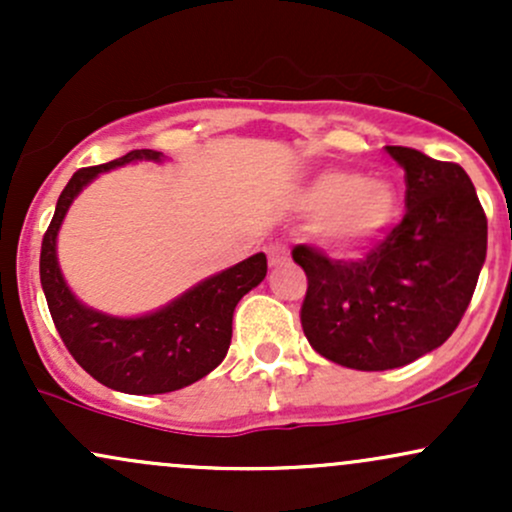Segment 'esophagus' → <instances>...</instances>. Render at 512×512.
Listing matches in <instances>:
<instances>
[{"label":"esophagus","instance_id":"34e87169","mask_svg":"<svg viewBox=\"0 0 512 512\" xmlns=\"http://www.w3.org/2000/svg\"><path fill=\"white\" fill-rule=\"evenodd\" d=\"M267 257H269V264L272 267H279V264H284L289 260V248H286L284 243H272L267 248Z\"/></svg>","mask_w":512,"mask_h":512}]
</instances>
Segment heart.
<instances>
[{
  "label": "heart",
  "mask_w": 512,
  "mask_h": 512,
  "mask_svg": "<svg viewBox=\"0 0 512 512\" xmlns=\"http://www.w3.org/2000/svg\"><path fill=\"white\" fill-rule=\"evenodd\" d=\"M305 209L325 216L320 233L327 248L354 252L390 226L397 195L385 180H361L346 170H330L310 185Z\"/></svg>",
  "instance_id": "1"
}]
</instances>
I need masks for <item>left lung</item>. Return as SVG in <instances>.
<instances>
[{
    "instance_id": "left-lung-1",
    "label": "left lung",
    "mask_w": 512,
    "mask_h": 512,
    "mask_svg": "<svg viewBox=\"0 0 512 512\" xmlns=\"http://www.w3.org/2000/svg\"><path fill=\"white\" fill-rule=\"evenodd\" d=\"M404 168L402 221L358 260L296 245L301 325L320 356L356 370L407 366L460 325L486 260V214L462 166L387 146Z\"/></svg>"
}]
</instances>
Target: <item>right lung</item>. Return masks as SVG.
<instances>
[{"label":"right lung","instance_id":"add662e5","mask_svg":"<svg viewBox=\"0 0 512 512\" xmlns=\"http://www.w3.org/2000/svg\"><path fill=\"white\" fill-rule=\"evenodd\" d=\"M139 158L158 161L161 154L137 149L72 175L43 236L40 284L64 346L91 378L127 395H163L197 383L223 361L231 346L233 310L240 298L267 276V257L257 252L236 267L209 276L163 310L144 317L125 320L81 305L57 267V231L69 204L98 173Z\"/></svg>","mask_w":512,"mask_h":512}]
</instances>
